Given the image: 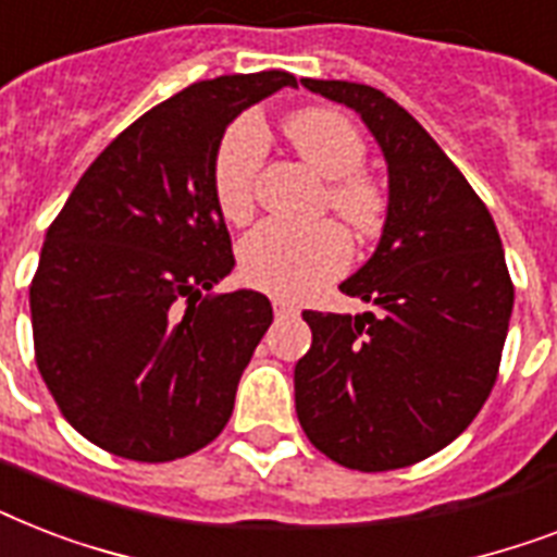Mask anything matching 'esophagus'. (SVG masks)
<instances>
[{"label": "esophagus", "mask_w": 557, "mask_h": 557, "mask_svg": "<svg viewBox=\"0 0 557 557\" xmlns=\"http://www.w3.org/2000/svg\"><path fill=\"white\" fill-rule=\"evenodd\" d=\"M297 312H300V309H297L295 304L283 300V297H277V300H274V314H277V318H292V314H297Z\"/></svg>", "instance_id": "1"}]
</instances>
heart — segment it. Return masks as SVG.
<instances>
[{"label": "heart", "mask_w": 557, "mask_h": 557, "mask_svg": "<svg viewBox=\"0 0 557 557\" xmlns=\"http://www.w3.org/2000/svg\"><path fill=\"white\" fill-rule=\"evenodd\" d=\"M297 152L312 164L326 187V205L358 236H375L387 219V196L361 173L367 144L358 126L332 109H304L286 121ZM269 156V129L257 115L236 117L227 126L210 164V190L227 222H245L253 213L257 178ZM352 260L347 231L335 222L288 225L262 222L239 245V271L269 295L300 300L344 274Z\"/></svg>", "instance_id": "b5f03b06"}]
</instances>
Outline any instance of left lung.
Segmentation results:
<instances>
[{"label":"left lung","instance_id":"8db88e82","mask_svg":"<svg viewBox=\"0 0 557 557\" xmlns=\"http://www.w3.org/2000/svg\"><path fill=\"white\" fill-rule=\"evenodd\" d=\"M300 83L370 126L389 201L379 248L341 283L372 312H304L297 419L338 466L407 468L457 440L492 393L515 306L506 253L483 199L407 109L364 83Z\"/></svg>","mask_w":557,"mask_h":557}]
</instances>
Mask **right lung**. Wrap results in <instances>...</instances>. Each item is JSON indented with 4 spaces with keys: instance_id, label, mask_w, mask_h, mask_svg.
<instances>
[{
    "instance_id": "obj_1",
    "label": "right lung",
    "mask_w": 557,
    "mask_h": 557,
    "mask_svg": "<svg viewBox=\"0 0 557 557\" xmlns=\"http://www.w3.org/2000/svg\"><path fill=\"white\" fill-rule=\"evenodd\" d=\"M283 86L295 74L193 83L126 126L48 225L30 280L39 375L115 457L182 459L231 419L274 314L251 288L205 297L234 269L210 164L225 126Z\"/></svg>"
}]
</instances>
